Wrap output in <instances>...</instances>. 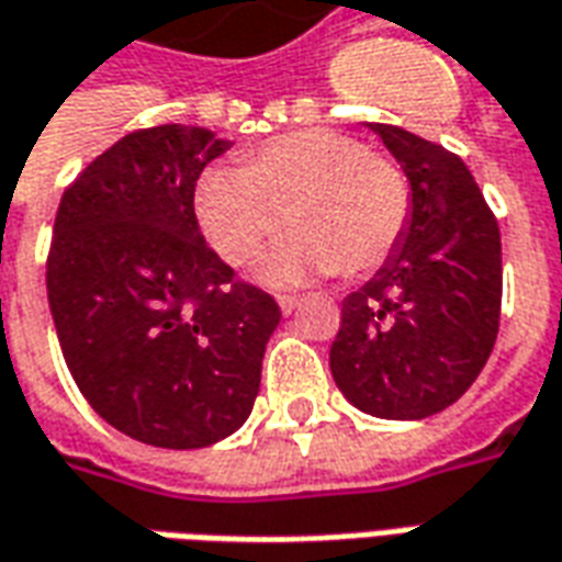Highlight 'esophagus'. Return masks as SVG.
<instances>
[{
  "instance_id": "obj_1",
  "label": "esophagus",
  "mask_w": 562,
  "mask_h": 562,
  "mask_svg": "<svg viewBox=\"0 0 562 562\" xmlns=\"http://www.w3.org/2000/svg\"><path fill=\"white\" fill-rule=\"evenodd\" d=\"M277 301H280L282 313H294V310H297V304H301V297H297V294H280Z\"/></svg>"
}]
</instances>
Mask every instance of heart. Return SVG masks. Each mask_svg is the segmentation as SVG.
<instances>
[{
	"mask_svg": "<svg viewBox=\"0 0 562 562\" xmlns=\"http://www.w3.org/2000/svg\"><path fill=\"white\" fill-rule=\"evenodd\" d=\"M194 213L227 265L243 268L289 215L294 234L270 255L268 280L294 282L335 270L362 277L402 240L411 191L398 164L337 131H294L252 148L243 170L200 176Z\"/></svg>",
	"mask_w": 562,
	"mask_h": 562,
	"instance_id": "heart-1",
	"label": "heart"
}]
</instances>
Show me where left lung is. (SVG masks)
<instances>
[{
    "instance_id": "left-lung-1",
    "label": "left lung",
    "mask_w": 562,
    "mask_h": 562,
    "mask_svg": "<svg viewBox=\"0 0 562 562\" xmlns=\"http://www.w3.org/2000/svg\"><path fill=\"white\" fill-rule=\"evenodd\" d=\"M411 182L402 240L344 297L331 376L380 419H426L472 386L502 310V240L469 167L417 133L371 124Z\"/></svg>"
}]
</instances>
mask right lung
Here are the masks:
<instances>
[{
    "label": "right lung",
    "mask_w": 562,
    "mask_h": 562,
    "mask_svg": "<svg viewBox=\"0 0 562 562\" xmlns=\"http://www.w3.org/2000/svg\"><path fill=\"white\" fill-rule=\"evenodd\" d=\"M206 127L127 133L63 191L48 304L63 359L100 417L136 441L198 450L240 429L280 307L234 280L194 215Z\"/></svg>",
    "instance_id": "1"
}]
</instances>
